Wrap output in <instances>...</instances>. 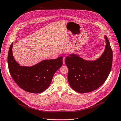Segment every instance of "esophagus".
Instances as JSON below:
<instances>
[{"instance_id": "1", "label": "esophagus", "mask_w": 121, "mask_h": 121, "mask_svg": "<svg viewBox=\"0 0 121 121\" xmlns=\"http://www.w3.org/2000/svg\"><path fill=\"white\" fill-rule=\"evenodd\" d=\"M63 63L64 64L65 63V57L63 58Z\"/></svg>"}]
</instances>
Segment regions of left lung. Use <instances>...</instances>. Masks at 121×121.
Instances as JSON below:
<instances>
[{
  "label": "left lung",
  "instance_id": "8db88e82",
  "mask_svg": "<svg viewBox=\"0 0 121 121\" xmlns=\"http://www.w3.org/2000/svg\"><path fill=\"white\" fill-rule=\"evenodd\" d=\"M105 49L97 60L87 61L75 54H70L65 59L68 81L74 91L81 93L94 91L108 78L112 66V51L108 38L105 36Z\"/></svg>",
  "mask_w": 121,
  "mask_h": 121
}]
</instances>
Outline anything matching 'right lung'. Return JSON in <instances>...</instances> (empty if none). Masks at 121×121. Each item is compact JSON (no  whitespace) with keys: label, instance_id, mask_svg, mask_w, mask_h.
Wrapping results in <instances>:
<instances>
[{"label":"right lung","instance_id":"1","mask_svg":"<svg viewBox=\"0 0 121 121\" xmlns=\"http://www.w3.org/2000/svg\"><path fill=\"white\" fill-rule=\"evenodd\" d=\"M13 43L9 47L8 62L13 79L24 91L32 93H39L49 87L53 75L63 64V57L56 59L44 60L32 66H20L13 56Z\"/></svg>","mask_w":121,"mask_h":121}]
</instances>
